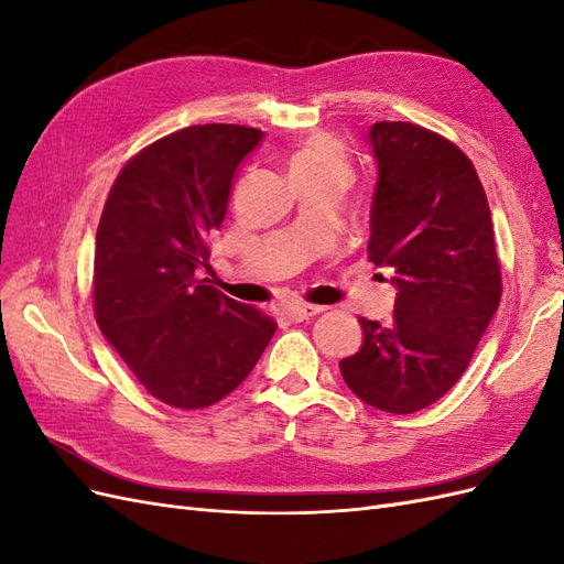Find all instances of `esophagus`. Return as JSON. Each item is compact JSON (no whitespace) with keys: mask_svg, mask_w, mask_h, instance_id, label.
<instances>
[{"mask_svg":"<svg viewBox=\"0 0 564 564\" xmlns=\"http://www.w3.org/2000/svg\"><path fill=\"white\" fill-rule=\"evenodd\" d=\"M324 308L319 305H311V303H301V305H289L286 308V317L292 322H303V319H313L322 313Z\"/></svg>","mask_w":564,"mask_h":564,"instance_id":"esophagus-1","label":"esophagus"}]
</instances>
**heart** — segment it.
I'll list each match as a JSON object with an SVG mask.
<instances>
[{
	"label": "heart",
	"mask_w": 564,
	"mask_h": 564,
	"mask_svg": "<svg viewBox=\"0 0 564 564\" xmlns=\"http://www.w3.org/2000/svg\"><path fill=\"white\" fill-rule=\"evenodd\" d=\"M289 174L346 178V150L332 133L315 131L311 135H305V139L292 150V158H289Z\"/></svg>",
	"instance_id": "heart-1"
}]
</instances>
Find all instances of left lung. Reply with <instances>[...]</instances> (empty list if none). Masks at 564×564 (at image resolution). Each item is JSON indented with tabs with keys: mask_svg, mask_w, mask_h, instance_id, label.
<instances>
[{
	"mask_svg": "<svg viewBox=\"0 0 564 564\" xmlns=\"http://www.w3.org/2000/svg\"><path fill=\"white\" fill-rule=\"evenodd\" d=\"M377 187L369 261L390 270L392 322L362 317V348L340 360L362 402L414 414L464 377L501 301L485 187L470 160L442 135L409 124L369 127Z\"/></svg>",
	"mask_w": 564,
	"mask_h": 564,
	"instance_id": "8db88e82",
	"label": "left lung"
}]
</instances>
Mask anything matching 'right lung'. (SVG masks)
<instances>
[{
    "instance_id": "right-lung-1",
    "label": "right lung",
    "mask_w": 564,
    "mask_h": 564,
    "mask_svg": "<svg viewBox=\"0 0 564 564\" xmlns=\"http://www.w3.org/2000/svg\"><path fill=\"white\" fill-rule=\"evenodd\" d=\"M261 129L197 124L139 152L117 176L96 230L100 332L152 398L202 409L240 386L278 324L197 280L235 174Z\"/></svg>"
}]
</instances>
